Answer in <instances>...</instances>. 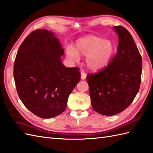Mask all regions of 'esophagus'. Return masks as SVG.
I'll return each mask as SVG.
<instances>
[{
  "mask_svg": "<svg viewBox=\"0 0 153 153\" xmlns=\"http://www.w3.org/2000/svg\"><path fill=\"white\" fill-rule=\"evenodd\" d=\"M87 75L85 72H83V71H81V79H85L86 78Z\"/></svg>",
  "mask_w": 153,
  "mask_h": 153,
  "instance_id": "1",
  "label": "esophagus"
}]
</instances>
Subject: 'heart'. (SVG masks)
Wrapping results in <instances>:
<instances>
[{
    "label": "heart",
    "mask_w": 153,
    "mask_h": 153,
    "mask_svg": "<svg viewBox=\"0 0 153 153\" xmlns=\"http://www.w3.org/2000/svg\"><path fill=\"white\" fill-rule=\"evenodd\" d=\"M114 52L115 45L111 40L95 35L80 38L76 41V48L69 46L66 48L68 57L74 61L78 60L79 56H87V66L94 71L105 68Z\"/></svg>",
    "instance_id": "1"
}]
</instances>
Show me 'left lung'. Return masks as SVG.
I'll return each instance as SVG.
<instances>
[{
	"mask_svg": "<svg viewBox=\"0 0 153 153\" xmlns=\"http://www.w3.org/2000/svg\"><path fill=\"white\" fill-rule=\"evenodd\" d=\"M113 29L119 37L117 54L105 69L87 76L93 108L106 116L128 108L141 80L142 58L131 35L123 26Z\"/></svg>",
	"mask_w": 153,
	"mask_h": 153,
	"instance_id": "8db88e82",
	"label": "left lung"
}]
</instances>
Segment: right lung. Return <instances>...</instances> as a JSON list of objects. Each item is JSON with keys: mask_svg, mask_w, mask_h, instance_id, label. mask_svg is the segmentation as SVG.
Masks as SVG:
<instances>
[{"mask_svg": "<svg viewBox=\"0 0 153 153\" xmlns=\"http://www.w3.org/2000/svg\"><path fill=\"white\" fill-rule=\"evenodd\" d=\"M64 49L53 32L37 30L19 46L14 64L16 90L23 104L42 118L60 115L80 81L77 67L62 62Z\"/></svg>", "mask_w": 153, "mask_h": 153, "instance_id": "obj_1", "label": "right lung"}]
</instances>
